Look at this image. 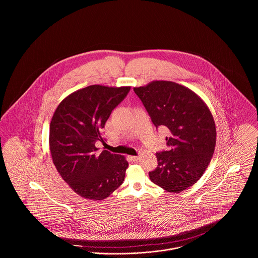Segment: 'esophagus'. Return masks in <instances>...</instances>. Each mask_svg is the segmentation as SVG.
I'll return each mask as SVG.
<instances>
[{
	"label": "esophagus",
	"instance_id": "1",
	"mask_svg": "<svg viewBox=\"0 0 258 258\" xmlns=\"http://www.w3.org/2000/svg\"><path fill=\"white\" fill-rule=\"evenodd\" d=\"M130 160H132V161H136V160H138V157L132 156V157H130Z\"/></svg>",
	"mask_w": 258,
	"mask_h": 258
}]
</instances>
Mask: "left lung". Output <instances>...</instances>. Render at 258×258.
Here are the masks:
<instances>
[{"mask_svg":"<svg viewBox=\"0 0 258 258\" xmlns=\"http://www.w3.org/2000/svg\"><path fill=\"white\" fill-rule=\"evenodd\" d=\"M134 90L156 127L169 130V149L156 154L158 167L150 179L179 194L197 183L212 160L217 141L213 115L194 91L172 81L156 80Z\"/></svg>","mask_w":258,"mask_h":258,"instance_id":"1","label":"left lung"}]
</instances>
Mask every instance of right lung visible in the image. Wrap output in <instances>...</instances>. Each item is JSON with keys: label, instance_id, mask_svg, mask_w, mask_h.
I'll return each instance as SVG.
<instances>
[{"label": "right lung", "instance_id": "1", "mask_svg": "<svg viewBox=\"0 0 258 258\" xmlns=\"http://www.w3.org/2000/svg\"><path fill=\"white\" fill-rule=\"evenodd\" d=\"M131 87L91 86L63 98L54 112L49 128L50 153L61 178L75 194L101 201L124 180L128 162L122 155L103 150L104 127L112 110L125 98Z\"/></svg>", "mask_w": 258, "mask_h": 258}]
</instances>
